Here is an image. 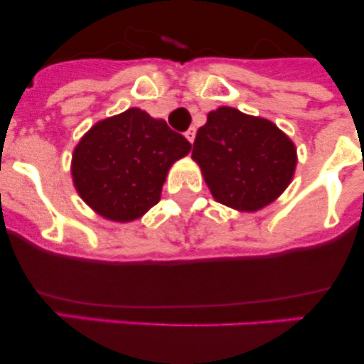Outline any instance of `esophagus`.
<instances>
[{
  "label": "esophagus",
  "instance_id": "1",
  "mask_svg": "<svg viewBox=\"0 0 364 364\" xmlns=\"http://www.w3.org/2000/svg\"><path fill=\"white\" fill-rule=\"evenodd\" d=\"M185 137L188 139L190 142H193V139H196V128H193V127H190L188 130L185 132Z\"/></svg>",
  "mask_w": 364,
  "mask_h": 364
}]
</instances>
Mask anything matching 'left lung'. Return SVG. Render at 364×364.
<instances>
[{
	"mask_svg": "<svg viewBox=\"0 0 364 364\" xmlns=\"http://www.w3.org/2000/svg\"><path fill=\"white\" fill-rule=\"evenodd\" d=\"M192 159L218 203L257 211L273 203L291 183L296 148L277 124L232 107L208 114L197 132Z\"/></svg>",
	"mask_w": 364,
	"mask_h": 364,
	"instance_id": "1",
	"label": "left lung"
}]
</instances>
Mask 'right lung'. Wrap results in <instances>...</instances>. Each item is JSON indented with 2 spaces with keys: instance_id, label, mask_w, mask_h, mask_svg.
Listing matches in <instances>:
<instances>
[{
  "instance_id": "obj_1",
  "label": "right lung",
  "mask_w": 364,
  "mask_h": 364,
  "mask_svg": "<svg viewBox=\"0 0 364 364\" xmlns=\"http://www.w3.org/2000/svg\"><path fill=\"white\" fill-rule=\"evenodd\" d=\"M192 144L141 109L95 124L77 144L73 185L84 203L114 222H132L160 200L168 167Z\"/></svg>"
}]
</instances>
